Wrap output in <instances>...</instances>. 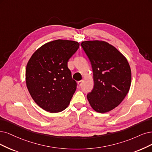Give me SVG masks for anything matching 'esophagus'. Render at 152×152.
Wrapping results in <instances>:
<instances>
[{
  "label": "esophagus",
  "instance_id": "1",
  "mask_svg": "<svg viewBox=\"0 0 152 152\" xmlns=\"http://www.w3.org/2000/svg\"><path fill=\"white\" fill-rule=\"evenodd\" d=\"M83 82H84V81H83V80H81V81H78V82H77V85H78V86H81L83 85Z\"/></svg>",
  "mask_w": 152,
  "mask_h": 152
}]
</instances>
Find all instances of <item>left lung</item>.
<instances>
[{
	"label": "left lung",
	"instance_id": "1",
	"mask_svg": "<svg viewBox=\"0 0 152 152\" xmlns=\"http://www.w3.org/2000/svg\"><path fill=\"white\" fill-rule=\"evenodd\" d=\"M81 45L93 68L94 85L87 95L89 103L98 113H107L117 107L130 90V66L125 56L107 42L86 41Z\"/></svg>",
	"mask_w": 152,
	"mask_h": 152
}]
</instances>
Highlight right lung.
Instances as JSON below:
<instances>
[{"label":"right lung","mask_w":152,"mask_h":152,"mask_svg":"<svg viewBox=\"0 0 152 152\" xmlns=\"http://www.w3.org/2000/svg\"><path fill=\"white\" fill-rule=\"evenodd\" d=\"M79 47L77 41L58 39L39 48L28 61L26 86L44 110L59 113L68 106L77 85L67 63Z\"/></svg>","instance_id":"add662e5"}]
</instances>
